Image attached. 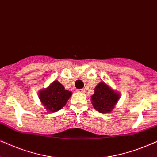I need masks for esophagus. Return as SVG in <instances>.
I'll use <instances>...</instances> for the list:
<instances>
[{
  "mask_svg": "<svg viewBox=\"0 0 157 157\" xmlns=\"http://www.w3.org/2000/svg\"><path fill=\"white\" fill-rule=\"evenodd\" d=\"M77 91L79 92V93H82V94H84L86 91H85V89H78V90H77Z\"/></svg>",
  "mask_w": 157,
  "mask_h": 157,
  "instance_id": "1",
  "label": "esophagus"
}]
</instances>
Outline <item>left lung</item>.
Masks as SVG:
<instances>
[{
	"mask_svg": "<svg viewBox=\"0 0 157 157\" xmlns=\"http://www.w3.org/2000/svg\"><path fill=\"white\" fill-rule=\"evenodd\" d=\"M120 96L119 92L101 81L94 89V93L91 97V103L94 108L98 112L108 114L114 109Z\"/></svg>",
	"mask_w": 157,
	"mask_h": 157,
	"instance_id": "8db88e82",
	"label": "left lung"
}]
</instances>
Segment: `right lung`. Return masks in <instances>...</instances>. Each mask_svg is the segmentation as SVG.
<instances>
[{
    "mask_svg": "<svg viewBox=\"0 0 157 157\" xmlns=\"http://www.w3.org/2000/svg\"><path fill=\"white\" fill-rule=\"evenodd\" d=\"M72 92L66 90L59 81L55 80L48 87L38 92V97L46 110L56 112L65 106Z\"/></svg>",
    "mask_w": 157,
    "mask_h": 157,
    "instance_id": "obj_1",
    "label": "right lung"
}]
</instances>
